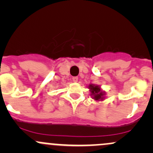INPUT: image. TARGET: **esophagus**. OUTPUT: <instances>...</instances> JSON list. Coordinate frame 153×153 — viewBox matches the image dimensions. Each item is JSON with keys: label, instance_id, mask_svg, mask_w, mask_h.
Returning <instances> with one entry per match:
<instances>
[{"label": "esophagus", "instance_id": "obj_1", "mask_svg": "<svg viewBox=\"0 0 153 153\" xmlns=\"http://www.w3.org/2000/svg\"><path fill=\"white\" fill-rule=\"evenodd\" d=\"M78 77H73V82H78Z\"/></svg>", "mask_w": 153, "mask_h": 153}]
</instances>
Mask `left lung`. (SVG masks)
<instances>
[{"instance_id":"8db88e82","label":"left lung","mask_w":153,"mask_h":153,"mask_svg":"<svg viewBox=\"0 0 153 153\" xmlns=\"http://www.w3.org/2000/svg\"><path fill=\"white\" fill-rule=\"evenodd\" d=\"M88 88L90 90L91 97L95 101H103L105 99L106 92L101 90V87L99 85H94V84H90L88 85Z\"/></svg>"}]
</instances>
